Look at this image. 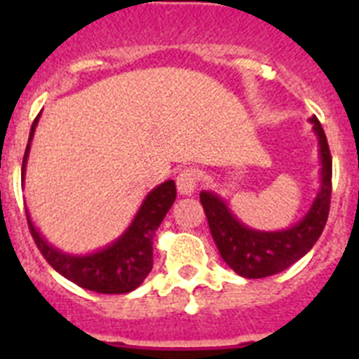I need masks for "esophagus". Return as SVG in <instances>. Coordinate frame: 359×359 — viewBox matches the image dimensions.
<instances>
[{"mask_svg":"<svg viewBox=\"0 0 359 359\" xmlns=\"http://www.w3.org/2000/svg\"><path fill=\"white\" fill-rule=\"evenodd\" d=\"M199 182V174L196 169H185L177 174L176 177V189L182 196H190L194 194L196 187Z\"/></svg>","mask_w":359,"mask_h":359,"instance_id":"34e87169","label":"esophagus"}]
</instances>
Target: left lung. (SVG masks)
Segmentation results:
<instances>
[{"mask_svg":"<svg viewBox=\"0 0 359 359\" xmlns=\"http://www.w3.org/2000/svg\"><path fill=\"white\" fill-rule=\"evenodd\" d=\"M309 122L318 140L320 189L307 214L293 226L277 231L253 230L231 214L219 194L208 190L199 194L215 246L223 261L241 277L262 278L280 273L315 246L325 228L331 205L332 160L322 123L316 116H311Z\"/></svg>","mask_w":359,"mask_h":359,"instance_id":"8db88e82","label":"left lung"}]
</instances>
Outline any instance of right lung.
<instances>
[{"label": "right lung", "instance_id": "add662e5", "mask_svg": "<svg viewBox=\"0 0 359 359\" xmlns=\"http://www.w3.org/2000/svg\"><path fill=\"white\" fill-rule=\"evenodd\" d=\"M39 116L41 115H37V118L32 123L30 136H28L23 169H21L23 182L32 138L36 133ZM174 199H176V185L172 180L154 187L145 196L144 203L136 212L128 230L123 231L118 239L107 244L106 248L86 253V255H72L52 246L41 236L36 224L32 223L28 212L27 221L37 248L57 273H61L62 277L84 290L104 294H122L140 286L152 269V239L167 212L172 207Z\"/></svg>", "mask_w": 359, "mask_h": 359}]
</instances>
